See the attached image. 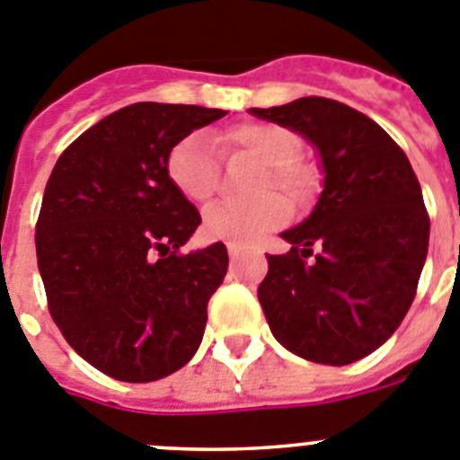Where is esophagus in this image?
Segmentation results:
<instances>
[{
	"label": "esophagus",
	"instance_id": "obj_1",
	"mask_svg": "<svg viewBox=\"0 0 460 460\" xmlns=\"http://www.w3.org/2000/svg\"><path fill=\"white\" fill-rule=\"evenodd\" d=\"M226 250H229V256L231 261H235L240 256V247L238 245H226Z\"/></svg>",
	"mask_w": 460,
	"mask_h": 460
}]
</instances>
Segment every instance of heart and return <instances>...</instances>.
<instances>
[{"mask_svg": "<svg viewBox=\"0 0 460 460\" xmlns=\"http://www.w3.org/2000/svg\"><path fill=\"white\" fill-rule=\"evenodd\" d=\"M215 144L226 155H245L266 164L256 192L277 188L300 201L309 192V173L296 163L297 139L291 132L272 123H238L215 137ZM167 176L172 185L192 204H204L213 197L217 185V155L208 135L190 132L167 153ZM291 217L287 199L279 194H266L252 204H213L206 208L201 231L206 238L252 247L287 225Z\"/></svg>", "mask_w": 460, "mask_h": 460, "instance_id": "b5f03b06", "label": "heart"}]
</instances>
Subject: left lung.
<instances>
[{
	"label": "left lung",
	"instance_id": "obj_1",
	"mask_svg": "<svg viewBox=\"0 0 460 460\" xmlns=\"http://www.w3.org/2000/svg\"><path fill=\"white\" fill-rule=\"evenodd\" d=\"M250 114L302 135L325 176L312 215L281 234L291 252L268 256L259 302L270 332L309 362L362 359L401 325L429 252L431 222L411 160L367 114L330 98Z\"/></svg>",
	"mask_w": 460,
	"mask_h": 460
}]
</instances>
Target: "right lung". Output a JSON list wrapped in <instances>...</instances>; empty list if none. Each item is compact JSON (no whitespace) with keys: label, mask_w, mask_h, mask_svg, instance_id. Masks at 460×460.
<instances>
[{"label":"right lung","mask_w":460,"mask_h":460,"mask_svg":"<svg viewBox=\"0 0 460 460\" xmlns=\"http://www.w3.org/2000/svg\"><path fill=\"white\" fill-rule=\"evenodd\" d=\"M225 114L135 102L82 132L49 173L36 225L49 314L111 378L160 380L199 349L229 256L222 243L179 254L201 215L169 181L167 153Z\"/></svg>","instance_id":"1"}]
</instances>
